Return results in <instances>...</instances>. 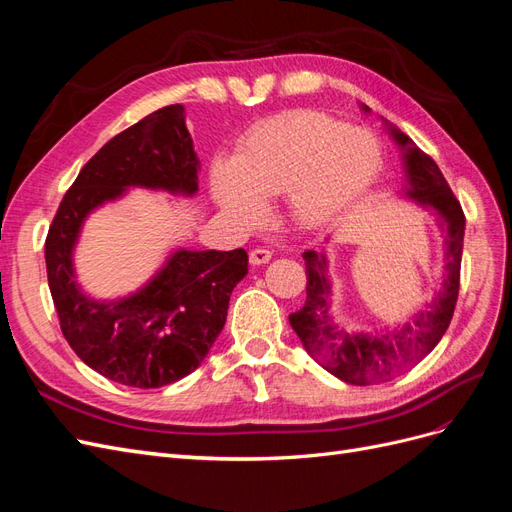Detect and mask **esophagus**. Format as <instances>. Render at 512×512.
Returning <instances> with one entry per match:
<instances>
[{"instance_id":"obj_1","label":"esophagus","mask_w":512,"mask_h":512,"mask_svg":"<svg viewBox=\"0 0 512 512\" xmlns=\"http://www.w3.org/2000/svg\"><path fill=\"white\" fill-rule=\"evenodd\" d=\"M269 260H271V252L267 250V247H254V250L250 252L252 265H267Z\"/></svg>"}]
</instances>
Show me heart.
Segmentation results:
<instances>
[{"mask_svg": "<svg viewBox=\"0 0 512 512\" xmlns=\"http://www.w3.org/2000/svg\"><path fill=\"white\" fill-rule=\"evenodd\" d=\"M382 145L369 130L322 113H288L247 132L235 160H215L209 188L241 226L265 218V200L284 194L286 218L301 230L337 222L376 183Z\"/></svg>", "mask_w": 512, "mask_h": 512, "instance_id": "heart-1", "label": "heart"}]
</instances>
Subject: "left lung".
<instances>
[{
	"mask_svg": "<svg viewBox=\"0 0 512 512\" xmlns=\"http://www.w3.org/2000/svg\"><path fill=\"white\" fill-rule=\"evenodd\" d=\"M369 113V108L363 106ZM395 143L404 151L406 164V196L423 209L436 211L438 224L444 232L446 275L442 290L433 303L418 312L408 324L391 333L348 331L331 314V280L329 260L324 252L307 250L303 254L307 273V299L299 312L290 314V327L299 335L305 350L331 371L339 380L350 384H371L397 376L410 369L438 346L451 324L457 294L463 252V230L466 215L459 200L442 175L438 164L425 151L418 149L410 136L389 126Z\"/></svg>",
	"mask_w": 512,
	"mask_h": 512,
	"instance_id": "1",
	"label": "left lung"
}]
</instances>
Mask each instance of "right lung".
Segmentation results:
<instances>
[{"instance_id":"right-lung-1","label":"right lung","mask_w":512,"mask_h":512,"mask_svg":"<svg viewBox=\"0 0 512 512\" xmlns=\"http://www.w3.org/2000/svg\"><path fill=\"white\" fill-rule=\"evenodd\" d=\"M198 158L183 106L170 104L111 138L83 168L44 243L59 327L79 359L104 378L160 389L200 365L222 333L228 301L247 273V252L177 250L130 297L96 301L76 284L72 252L87 215L128 188L192 196Z\"/></svg>"}]
</instances>
